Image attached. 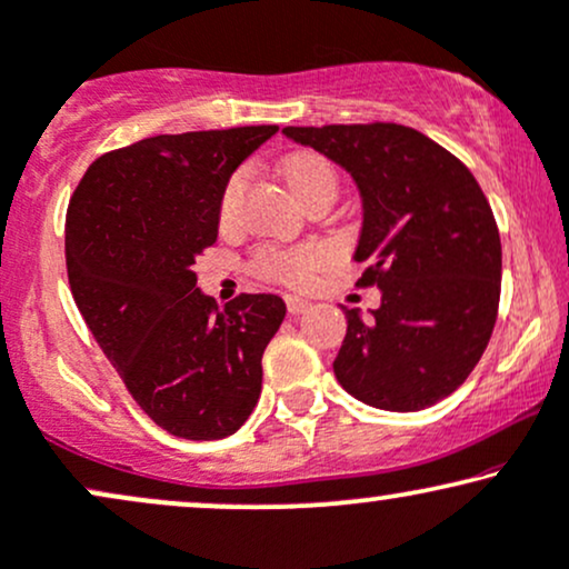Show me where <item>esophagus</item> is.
Segmentation results:
<instances>
[{"label":"esophagus","mask_w":569,"mask_h":569,"mask_svg":"<svg viewBox=\"0 0 569 569\" xmlns=\"http://www.w3.org/2000/svg\"><path fill=\"white\" fill-rule=\"evenodd\" d=\"M286 307H289L291 315H301V312H307V309L312 305H309V301L301 299V297H289V299H286Z\"/></svg>","instance_id":"1"}]
</instances>
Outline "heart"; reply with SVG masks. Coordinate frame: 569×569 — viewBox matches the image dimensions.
<instances>
[{
    "label": "heart",
    "mask_w": 569,
    "mask_h": 569,
    "mask_svg": "<svg viewBox=\"0 0 569 569\" xmlns=\"http://www.w3.org/2000/svg\"><path fill=\"white\" fill-rule=\"evenodd\" d=\"M280 176H283L286 186H289L293 197L305 201L312 193H336L338 176L336 168L326 160L322 154L315 152H299L291 154L289 160L280 164ZM236 191H239V176L228 183L226 193H222L220 201V218L228 220L233 210ZM322 249L315 247V243H301V247L293 249H260L254 257V270L260 276L270 280H286V283H293V280H305L312 276L315 270L322 264Z\"/></svg>",
    "instance_id": "b5f03b06"
}]
</instances>
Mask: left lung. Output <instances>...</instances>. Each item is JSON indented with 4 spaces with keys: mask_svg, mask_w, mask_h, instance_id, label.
<instances>
[{
    "mask_svg": "<svg viewBox=\"0 0 569 569\" xmlns=\"http://www.w3.org/2000/svg\"><path fill=\"white\" fill-rule=\"evenodd\" d=\"M355 178L362 199L359 286L380 307L347 309L333 372L351 397L417 412L455 393L483 357L501 293V241L472 172L397 123L283 128Z\"/></svg>",
    "mask_w": 569,
    "mask_h": 569,
    "instance_id": "8db88e82",
    "label": "left lung"
}]
</instances>
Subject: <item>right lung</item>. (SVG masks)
<instances>
[{"instance_id": "obj_1", "label": "right lung", "mask_w": 569, "mask_h": 569, "mask_svg": "<svg viewBox=\"0 0 569 569\" xmlns=\"http://www.w3.org/2000/svg\"><path fill=\"white\" fill-rule=\"evenodd\" d=\"M276 131L136 141L99 157L68 207L64 260L86 326L136 405L189 441H218L247 422L262 351L286 318L276 293H241L218 309L197 286L228 181Z\"/></svg>"}]
</instances>
